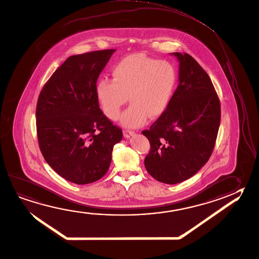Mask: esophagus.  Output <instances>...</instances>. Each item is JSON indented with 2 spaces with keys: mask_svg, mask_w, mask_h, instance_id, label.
<instances>
[{
  "mask_svg": "<svg viewBox=\"0 0 259 259\" xmlns=\"http://www.w3.org/2000/svg\"><path fill=\"white\" fill-rule=\"evenodd\" d=\"M134 135H135V132L129 131V130H124V131H123V136H124L125 138H130V137L134 136Z\"/></svg>",
  "mask_w": 259,
  "mask_h": 259,
  "instance_id": "34e87169",
  "label": "esophagus"
}]
</instances>
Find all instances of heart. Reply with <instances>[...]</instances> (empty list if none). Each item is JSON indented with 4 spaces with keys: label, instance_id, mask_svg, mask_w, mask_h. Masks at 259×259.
<instances>
[{
    "label": "heart",
    "instance_id": "obj_1",
    "mask_svg": "<svg viewBox=\"0 0 259 259\" xmlns=\"http://www.w3.org/2000/svg\"><path fill=\"white\" fill-rule=\"evenodd\" d=\"M113 80L102 79L96 95L106 117L115 120L127 99L131 105L120 123L128 128L139 127L150 118H159L172 100L177 81V70L168 61H158L143 54L128 55L115 64Z\"/></svg>",
    "mask_w": 259,
    "mask_h": 259
}]
</instances>
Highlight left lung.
<instances>
[{"label": "left lung", "instance_id": "1", "mask_svg": "<svg viewBox=\"0 0 259 259\" xmlns=\"http://www.w3.org/2000/svg\"><path fill=\"white\" fill-rule=\"evenodd\" d=\"M171 55L179 63L178 87L166 111L142 134L151 145L146 171L157 181L175 185L193 177L208 161L221 111L204 69L188 54Z\"/></svg>", "mask_w": 259, "mask_h": 259}]
</instances>
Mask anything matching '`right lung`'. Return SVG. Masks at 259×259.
Listing matches in <instances>:
<instances>
[{"label": "right lung", "instance_id": "right-lung-1", "mask_svg": "<svg viewBox=\"0 0 259 259\" xmlns=\"http://www.w3.org/2000/svg\"><path fill=\"white\" fill-rule=\"evenodd\" d=\"M115 50L73 55L53 73L38 98L39 146L59 176L77 185L97 181L109 169L114 145L123 138L96 98V85Z\"/></svg>", "mask_w": 259, "mask_h": 259}]
</instances>
